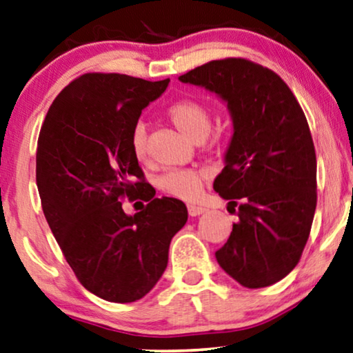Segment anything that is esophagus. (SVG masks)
<instances>
[{
    "label": "esophagus",
    "instance_id": "esophagus-1",
    "mask_svg": "<svg viewBox=\"0 0 353 353\" xmlns=\"http://www.w3.org/2000/svg\"><path fill=\"white\" fill-rule=\"evenodd\" d=\"M206 212V209L201 208V206H194V204H188V215L190 217H196L199 214H204Z\"/></svg>",
    "mask_w": 353,
    "mask_h": 353
}]
</instances>
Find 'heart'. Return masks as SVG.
I'll list each match as a JSON object with an SVG mask.
<instances>
[{
	"label": "heart",
	"mask_w": 353,
	"mask_h": 353,
	"mask_svg": "<svg viewBox=\"0 0 353 353\" xmlns=\"http://www.w3.org/2000/svg\"><path fill=\"white\" fill-rule=\"evenodd\" d=\"M165 114L171 125H174L193 143H201L210 133L212 117H210L209 109L198 99H177L166 109ZM130 149L136 161H149V144H147V130L144 123H136L131 130ZM203 183L204 172L198 170H170L157 179V185L163 193L183 199V201H192L198 198L203 190Z\"/></svg>",
	"instance_id": "1"
}]
</instances>
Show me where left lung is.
I'll return each mask as SVG.
<instances>
[{"instance_id":"left-lung-1","label":"left lung","mask_w":353,"mask_h":353,"mask_svg":"<svg viewBox=\"0 0 353 353\" xmlns=\"http://www.w3.org/2000/svg\"><path fill=\"white\" fill-rule=\"evenodd\" d=\"M179 81L217 93L233 119L214 190L228 199L239 222L215 259L241 285H272L298 265L317 206L306 115L281 76L247 59L209 61Z\"/></svg>"}]
</instances>
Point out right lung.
Wrapping results in <instances>:
<instances>
[{
	"instance_id": "obj_1",
	"label": "right lung",
	"mask_w": 353,
	"mask_h": 353,
	"mask_svg": "<svg viewBox=\"0 0 353 353\" xmlns=\"http://www.w3.org/2000/svg\"><path fill=\"white\" fill-rule=\"evenodd\" d=\"M168 83L87 72L63 88L41 126L36 183L46 220L77 281L110 303L138 301L155 287L188 217L179 199L155 198L130 149L141 112ZM125 197L148 204L126 216Z\"/></svg>"
}]
</instances>
